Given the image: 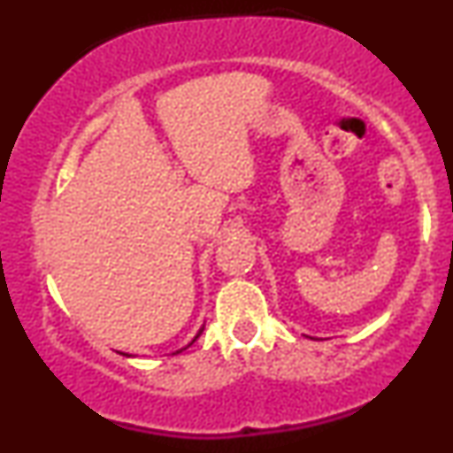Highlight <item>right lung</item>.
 Masks as SVG:
<instances>
[{
	"label": "right lung",
	"mask_w": 453,
	"mask_h": 453,
	"mask_svg": "<svg viewBox=\"0 0 453 453\" xmlns=\"http://www.w3.org/2000/svg\"><path fill=\"white\" fill-rule=\"evenodd\" d=\"M200 334H202V330H200V332H197V336H200ZM197 336H196V339H197ZM196 339H194V341H196ZM194 341H191V342H194ZM191 342H189V345H191Z\"/></svg>",
	"instance_id": "add662e5"
}]
</instances>
